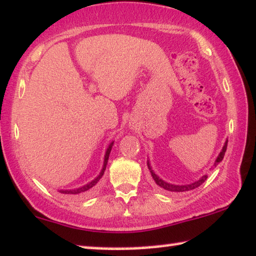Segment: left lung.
<instances>
[{"label": "left lung", "instance_id": "1", "mask_svg": "<svg viewBox=\"0 0 256 256\" xmlns=\"http://www.w3.org/2000/svg\"><path fill=\"white\" fill-rule=\"evenodd\" d=\"M226 147H228V141L226 142V144H224L222 152H220V154L218 155V158H217V160H216L215 166H216L217 163H220L223 160L224 155H226ZM147 166H148V169H150V174H152V179H154V182H156V185L160 186V188H162L163 190H169V192H186V190H194V188H199L200 185L204 184V182H206V179L208 178V174H204V176H202L199 179V180H196V182H190V184H188V185H174V184H169V182H166L164 180H162L161 178H158V176H156L154 171L152 170L150 162H147Z\"/></svg>", "mask_w": 256, "mask_h": 256}]
</instances>
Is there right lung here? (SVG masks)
<instances>
[{
  "mask_svg": "<svg viewBox=\"0 0 256 256\" xmlns=\"http://www.w3.org/2000/svg\"><path fill=\"white\" fill-rule=\"evenodd\" d=\"M112 144H110V146L108 147V150H106V156H104V168H102L100 174H98V176L96 178H95L94 180H92L90 182H88V184L84 185V186H82V188H74V190H60V193L66 194V196H80V194H85V193H87V192H90V190L92 188H95V185L98 184V180H100V179L102 178V176H104V170H106V163H108V160H109V154H110V152H112Z\"/></svg>",
  "mask_w": 256,
  "mask_h": 256,
  "instance_id": "obj_1",
  "label": "right lung"
}]
</instances>
